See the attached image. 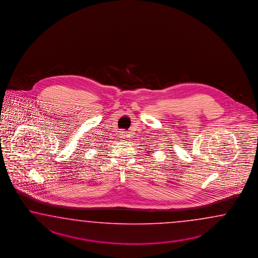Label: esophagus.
I'll return each mask as SVG.
<instances>
[{"label": "esophagus", "instance_id": "34e87169", "mask_svg": "<svg viewBox=\"0 0 258 258\" xmlns=\"http://www.w3.org/2000/svg\"><path fill=\"white\" fill-rule=\"evenodd\" d=\"M121 135H122V137L125 138V133H122V132H121Z\"/></svg>", "mask_w": 258, "mask_h": 258}]
</instances>
